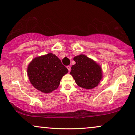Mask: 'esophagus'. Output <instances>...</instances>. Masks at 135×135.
<instances>
[{"mask_svg":"<svg viewBox=\"0 0 135 135\" xmlns=\"http://www.w3.org/2000/svg\"><path fill=\"white\" fill-rule=\"evenodd\" d=\"M67 68H68V71H71V66H67Z\"/></svg>","mask_w":135,"mask_h":135,"instance_id":"esophagus-1","label":"esophagus"}]
</instances>
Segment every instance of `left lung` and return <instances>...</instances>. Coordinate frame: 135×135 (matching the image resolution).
I'll return each instance as SVG.
<instances>
[{"label":"left lung","mask_w":135,"mask_h":135,"mask_svg":"<svg viewBox=\"0 0 135 135\" xmlns=\"http://www.w3.org/2000/svg\"><path fill=\"white\" fill-rule=\"evenodd\" d=\"M75 64L71 67L70 74L75 83L85 89H91L97 86L102 78L101 68L85 55L74 57Z\"/></svg>","instance_id":"obj_1"}]
</instances>
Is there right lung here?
I'll return each mask as SVG.
<instances>
[{"label": "right lung", "mask_w": 135, "mask_h": 135, "mask_svg": "<svg viewBox=\"0 0 135 135\" xmlns=\"http://www.w3.org/2000/svg\"><path fill=\"white\" fill-rule=\"evenodd\" d=\"M68 73L67 68L52 53L34 58L27 68V75L31 84L45 93L56 89L62 77Z\"/></svg>", "instance_id": "1"}]
</instances>
